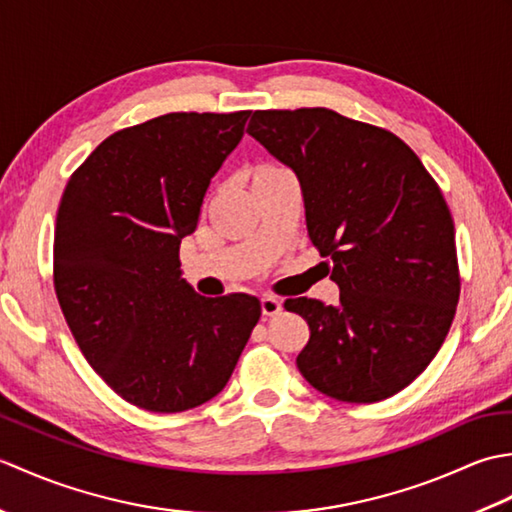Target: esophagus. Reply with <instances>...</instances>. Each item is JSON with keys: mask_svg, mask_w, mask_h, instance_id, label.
<instances>
[{"mask_svg": "<svg viewBox=\"0 0 512 512\" xmlns=\"http://www.w3.org/2000/svg\"><path fill=\"white\" fill-rule=\"evenodd\" d=\"M281 312V301L277 297H262V314L264 317H275V314Z\"/></svg>", "mask_w": 512, "mask_h": 512, "instance_id": "obj_1", "label": "esophagus"}]
</instances>
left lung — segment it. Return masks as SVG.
<instances>
[{"instance_id": "left-lung-1", "label": "left lung", "mask_w": 512, "mask_h": 512, "mask_svg": "<svg viewBox=\"0 0 512 512\" xmlns=\"http://www.w3.org/2000/svg\"><path fill=\"white\" fill-rule=\"evenodd\" d=\"M246 132L295 171L308 235L341 290L336 306L284 303L310 328L301 376L343 402L398 394L438 354L460 299L436 180L398 136L325 107L253 112Z\"/></svg>"}]
</instances>
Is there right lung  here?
<instances>
[{"label": "right lung", "instance_id": "1", "mask_svg": "<svg viewBox=\"0 0 512 512\" xmlns=\"http://www.w3.org/2000/svg\"><path fill=\"white\" fill-rule=\"evenodd\" d=\"M248 116L173 112L121 129L63 191L54 228L63 317L94 372L145 411H187L220 394L262 314L250 295H198L178 257Z\"/></svg>", "mask_w": 512, "mask_h": 512}]
</instances>
